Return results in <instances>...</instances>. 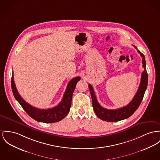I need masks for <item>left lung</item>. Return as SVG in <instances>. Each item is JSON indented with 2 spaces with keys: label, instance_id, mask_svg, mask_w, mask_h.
<instances>
[{
  "label": "left lung",
  "instance_id": "left-lung-1",
  "mask_svg": "<svg viewBox=\"0 0 160 160\" xmlns=\"http://www.w3.org/2000/svg\"><path fill=\"white\" fill-rule=\"evenodd\" d=\"M133 46L138 50V52L142 57V67L144 68V70L141 74L140 85L139 86L138 91L133 99L128 105L115 110H109L102 107L97 101L93 87L90 84H88L94 112L96 116L103 121L108 122H117L130 117L137 110L143 99L148 82V75L146 71V60L144 55L140 52L135 45H133Z\"/></svg>",
  "mask_w": 160,
  "mask_h": 160
}]
</instances>
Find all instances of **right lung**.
<instances>
[{"mask_svg":"<svg viewBox=\"0 0 160 160\" xmlns=\"http://www.w3.org/2000/svg\"><path fill=\"white\" fill-rule=\"evenodd\" d=\"M13 77L12 74L11 78V88L16 99L30 117L38 122L45 123L58 122L67 115L72 105L73 93L77 82L81 79L80 77H76L70 80L66 88L62 99L58 106L48 109H39L32 106L22 98L16 89Z\"/></svg>","mask_w":160,"mask_h":160,"instance_id":"add662e5","label":"right lung"}]
</instances>
